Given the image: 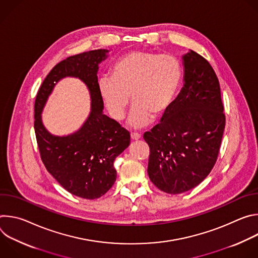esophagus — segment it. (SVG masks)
<instances>
[{
	"mask_svg": "<svg viewBox=\"0 0 258 258\" xmlns=\"http://www.w3.org/2000/svg\"><path fill=\"white\" fill-rule=\"evenodd\" d=\"M131 138H132V140H139L141 138V134H139V133H131Z\"/></svg>",
	"mask_w": 258,
	"mask_h": 258,
	"instance_id": "34e87169",
	"label": "esophagus"
}]
</instances>
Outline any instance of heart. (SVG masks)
Masks as SVG:
<instances>
[{"instance_id":"1","label":"heart","mask_w":258,"mask_h":258,"mask_svg":"<svg viewBox=\"0 0 258 258\" xmlns=\"http://www.w3.org/2000/svg\"><path fill=\"white\" fill-rule=\"evenodd\" d=\"M181 65L172 55L132 51L112 68V76H102L98 91L113 119L122 120L132 100L131 126L148 125L153 114H162L170 105L181 80Z\"/></svg>"}]
</instances>
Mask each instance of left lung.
Segmentation results:
<instances>
[{
  "instance_id": "8db88e82",
  "label": "left lung",
  "mask_w": 258,
  "mask_h": 258,
  "mask_svg": "<svg viewBox=\"0 0 258 258\" xmlns=\"http://www.w3.org/2000/svg\"><path fill=\"white\" fill-rule=\"evenodd\" d=\"M182 59L185 84L180 93L160 123L144 134L150 148L149 177L168 194L187 192L209 174L226 125L219 82L213 68L194 51Z\"/></svg>"
}]
</instances>
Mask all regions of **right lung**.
Listing matches in <instances>:
<instances>
[{
    "label": "right lung",
    "instance_id": "1",
    "mask_svg": "<svg viewBox=\"0 0 258 258\" xmlns=\"http://www.w3.org/2000/svg\"><path fill=\"white\" fill-rule=\"evenodd\" d=\"M107 52L93 50L56 64L44 80L34 102V133L45 167L66 191L90 200L101 197L113 186L116 179L114 160L131 141L128 131L102 112L97 71ZM65 76L79 77L87 85L92 109L77 133L55 137L43 127L40 113L53 86Z\"/></svg>",
    "mask_w": 258,
    "mask_h": 258
}]
</instances>
